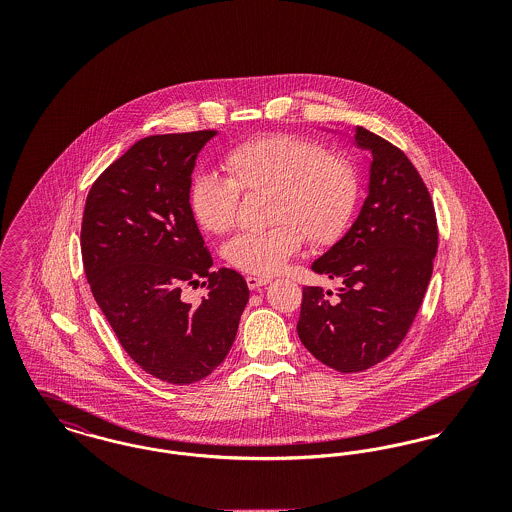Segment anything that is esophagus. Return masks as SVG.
<instances>
[{"label":"esophagus","mask_w":512,"mask_h":512,"mask_svg":"<svg viewBox=\"0 0 512 512\" xmlns=\"http://www.w3.org/2000/svg\"><path fill=\"white\" fill-rule=\"evenodd\" d=\"M245 282H247V288H249V290H261L263 286H267L270 280L265 278V276H247Z\"/></svg>","instance_id":"1"}]
</instances>
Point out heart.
Returning <instances> with one entry per match:
<instances>
[{
    "mask_svg": "<svg viewBox=\"0 0 512 512\" xmlns=\"http://www.w3.org/2000/svg\"><path fill=\"white\" fill-rule=\"evenodd\" d=\"M228 178L199 172L190 182V209L211 234L234 228L240 192H268L263 232H245L224 247L226 261L247 274L267 276L303 244L334 242L351 219L359 197V172L343 155L315 140L267 134L224 151Z\"/></svg>",
    "mask_w": 512,
    "mask_h": 512,
    "instance_id": "1",
    "label": "heart"
}]
</instances>
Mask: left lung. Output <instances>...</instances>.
Masks as SVG:
<instances>
[{"label": "left lung", "mask_w": 512, "mask_h": 512, "mask_svg": "<svg viewBox=\"0 0 512 512\" xmlns=\"http://www.w3.org/2000/svg\"><path fill=\"white\" fill-rule=\"evenodd\" d=\"M355 142L372 155L368 195L349 232L311 267L340 280V292L303 288L297 322L301 343L343 374L378 365L399 347L438 251L434 203L409 157L361 126Z\"/></svg>", "instance_id": "obj_1"}]
</instances>
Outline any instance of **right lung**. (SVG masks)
Wrapping results in <instances>:
<instances>
[{
  "mask_svg": "<svg viewBox=\"0 0 512 512\" xmlns=\"http://www.w3.org/2000/svg\"><path fill=\"white\" fill-rule=\"evenodd\" d=\"M217 132L147 136L101 172L86 197L80 249L101 313L122 349L169 384L209 376L236 340L249 290L232 268L213 267L190 209L195 159ZM203 277L199 308L182 285Z\"/></svg>",
  "mask_w": 512,
  "mask_h": 512,
  "instance_id": "add662e5",
  "label": "right lung"
}]
</instances>
